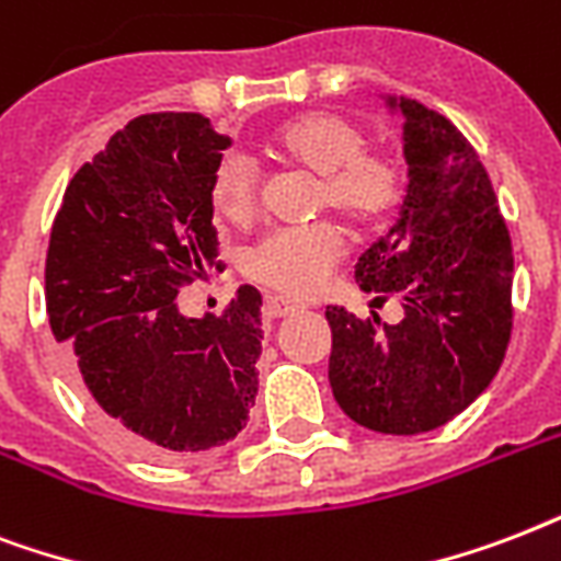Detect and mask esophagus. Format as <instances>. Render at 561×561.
Listing matches in <instances>:
<instances>
[{"mask_svg": "<svg viewBox=\"0 0 561 561\" xmlns=\"http://www.w3.org/2000/svg\"><path fill=\"white\" fill-rule=\"evenodd\" d=\"M301 307L293 301H286V298H266V304H263V316L266 319H284V316H293V312H298Z\"/></svg>", "mask_w": 561, "mask_h": 561, "instance_id": "1", "label": "esophagus"}]
</instances>
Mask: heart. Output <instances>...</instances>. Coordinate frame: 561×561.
I'll return each mask as SVG.
<instances>
[{"instance_id":"b5f03b06","label":"heart","mask_w":561,"mask_h":561,"mask_svg":"<svg viewBox=\"0 0 561 561\" xmlns=\"http://www.w3.org/2000/svg\"><path fill=\"white\" fill-rule=\"evenodd\" d=\"M280 160L319 178L316 207L330 210L354 231H375L401 202V172L392 160L366 151L357 125L336 114H307L272 137ZM213 210L242 225L257 210V184L249 163L221 160L210 178ZM340 257V237L330 225L301 231H275L249 251L245 272L286 298H304L324 284Z\"/></svg>"}]
</instances>
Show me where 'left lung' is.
Instances as JSON below:
<instances>
[{
  "label": "left lung",
  "mask_w": 561,
  "mask_h": 561,
  "mask_svg": "<svg viewBox=\"0 0 561 561\" xmlns=\"http://www.w3.org/2000/svg\"><path fill=\"white\" fill-rule=\"evenodd\" d=\"M401 116L410 167L401 216L357 263L363 293L398 298L403 319L359 321L328 307L330 389L351 421L415 436L468 410L497 375L512 330V242L483 163L457 125L410 95Z\"/></svg>",
  "instance_id": "8db88e82"
}]
</instances>
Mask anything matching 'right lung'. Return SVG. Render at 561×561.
<instances>
[{
	"instance_id": "right-lung-1",
	"label": "right lung",
	"mask_w": 561,
	"mask_h": 561,
	"mask_svg": "<svg viewBox=\"0 0 561 561\" xmlns=\"http://www.w3.org/2000/svg\"><path fill=\"white\" fill-rule=\"evenodd\" d=\"M228 146L202 114L137 116L78 169L51 228V333L104 427L154 462L237 438L257 398V289L225 316L175 301L216 257L210 178Z\"/></svg>"
}]
</instances>
